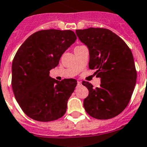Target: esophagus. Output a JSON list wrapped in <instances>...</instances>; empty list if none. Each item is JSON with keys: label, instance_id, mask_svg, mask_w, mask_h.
I'll use <instances>...</instances> for the list:
<instances>
[{"label": "esophagus", "instance_id": "obj_1", "mask_svg": "<svg viewBox=\"0 0 147 147\" xmlns=\"http://www.w3.org/2000/svg\"><path fill=\"white\" fill-rule=\"evenodd\" d=\"M82 85V82L80 81H78V86H80Z\"/></svg>", "mask_w": 147, "mask_h": 147}]
</instances>
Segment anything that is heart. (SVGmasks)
Instances as JSON below:
<instances>
[{
  "instance_id": "obj_1",
  "label": "heart",
  "mask_w": 147,
  "mask_h": 147,
  "mask_svg": "<svg viewBox=\"0 0 147 147\" xmlns=\"http://www.w3.org/2000/svg\"><path fill=\"white\" fill-rule=\"evenodd\" d=\"M82 47V46H78V47H75V48H78V47Z\"/></svg>"
}]
</instances>
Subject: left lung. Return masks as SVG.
Instances as JSON below:
<instances>
[{
	"label": "left lung",
	"mask_w": 147,
	"mask_h": 147,
	"mask_svg": "<svg viewBox=\"0 0 147 147\" xmlns=\"http://www.w3.org/2000/svg\"><path fill=\"white\" fill-rule=\"evenodd\" d=\"M81 42L89 49V68L100 78L99 88L83 81L89 94L83 105L97 119H110L120 114L130 101L136 82L132 52L124 41L111 30L89 28L76 30Z\"/></svg>",
	"instance_id": "obj_1"
}]
</instances>
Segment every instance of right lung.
<instances>
[{
  "label": "right lung",
  "mask_w": 147,
  "mask_h": 147,
  "mask_svg": "<svg viewBox=\"0 0 147 147\" xmlns=\"http://www.w3.org/2000/svg\"><path fill=\"white\" fill-rule=\"evenodd\" d=\"M76 39L70 30H42L31 34L17 51L11 85L18 105L31 119L47 122L65 115L77 80H56L49 76V71L57 66Z\"/></svg>",
  "instance_id": "1"
}]
</instances>
